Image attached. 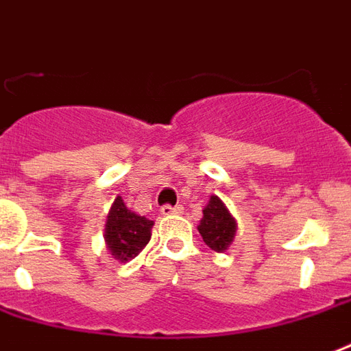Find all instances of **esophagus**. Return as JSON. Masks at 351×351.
I'll return each instance as SVG.
<instances>
[{
  "label": "esophagus",
  "instance_id": "34e87169",
  "mask_svg": "<svg viewBox=\"0 0 351 351\" xmlns=\"http://www.w3.org/2000/svg\"><path fill=\"white\" fill-rule=\"evenodd\" d=\"M179 211H181V207H173V206H168V204H166V206H162L160 207V215H165V217H170V215H176V213H179Z\"/></svg>",
  "mask_w": 351,
  "mask_h": 351
}]
</instances>
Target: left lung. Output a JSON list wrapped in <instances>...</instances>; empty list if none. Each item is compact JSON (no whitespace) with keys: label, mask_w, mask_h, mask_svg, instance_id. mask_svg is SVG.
Instances as JSON below:
<instances>
[{"label":"left lung","mask_w":351,"mask_h":351,"mask_svg":"<svg viewBox=\"0 0 351 351\" xmlns=\"http://www.w3.org/2000/svg\"><path fill=\"white\" fill-rule=\"evenodd\" d=\"M237 230V222L228 211L226 204L219 196H211L204 207V217L198 224L202 239L215 252H226L232 245Z\"/></svg>","instance_id":"obj_1"}]
</instances>
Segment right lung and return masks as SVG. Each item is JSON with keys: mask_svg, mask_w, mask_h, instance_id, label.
I'll list each match as a JSON object with an SVG mask.
<instances>
[{"mask_svg": "<svg viewBox=\"0 0 351 351\" xmlns=\"http://www.w3.org/2000/svg\"><path fill=\"white\" fill-rule=\"evenodd\" d=\"M153 221L140 217L125 206L121 196L110 207L106 228H104V241L106 249L117 262H129L136 258L151 239Z\"/></svg>", "mask_w": 351, "mask_h": 351, "instance_id": "right-lung-1", "label": "right lung"}]
</instances>
